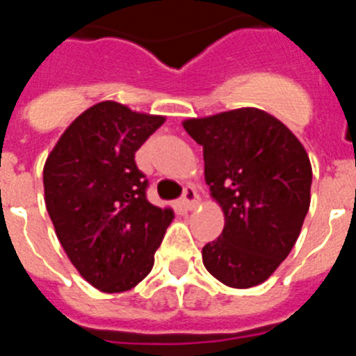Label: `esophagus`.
<instances>
[{"label":"esophagus","mask_w":356,"mask_h":356,"mask_svg":"<svg viewBox=\"0 0 356 356\" xmlns=\"http://www.w3.org/2000/svg\"><path fill=\"white\" fill-rule=\"evenodd\" d=\"M200 201H201L200 194H197L193 187L185 188L184 197H181V205H184V209L194 210L197 205H200Z\"/></svg>","instance_id":"esophagus-1"}]
</instances>
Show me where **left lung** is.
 I'll return each mask as SVG.
<instances>
[{"mask_svg":"<svg viewBox=\"0 0 356 356\" xmlns=\"http://www.w3.org/2000/svg\"><path fill=\"white\" fill-rule=\"evenodd\" d=\"M181 124L203 146L205 181L225 213L222 234L201 251L207 271L232 289L264 284L294 248L310 207L308 153L254 106Z\"/></svg>","mask_w":356,"mask_h":356,"instance_id":"obj_1","label":"left lung"}]
</instances>
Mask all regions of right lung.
Listing matches in <instances>:
<instances>
[{
	"instance_id": "right-lung-1",
	"label": "right lung",
	"mask_w": 356,
	"mask_h": 356,
	"mask_svg": "<svg viewBox=\"0 0 356 356\" xmlns=\"http://www.w3.org/2000/svg\"><path fill=\"white\" fill-rule=\"evenodd\" d=\"M163 115L99 102L65 128L46 159L44 201L55 234L76 271L115 294L149 275L172 209L151 205L135 151Z\"/></svg>"
}]
</instances>
